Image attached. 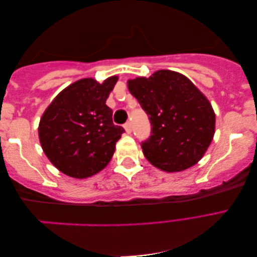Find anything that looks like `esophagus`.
<instances>
[{"label": "esophagus", "mask_w": 257, "mask_h": 257, "mask_svg": "<svg viewBox=\"0 0 257 257\" xmlns=\"http://www.w3.org/2000/svg\"><path fill=\"white\" fill-rule=\"evenodd\" d=\"M124 128H125V131H126V133H131V131H132V130H131V123H130V121H128V123H125L124 124Z\"/></svg>", "instance_id": "esophagus-1"}]
</instances>
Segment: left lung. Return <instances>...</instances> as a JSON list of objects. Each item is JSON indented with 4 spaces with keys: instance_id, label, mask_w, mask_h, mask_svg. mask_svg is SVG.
Masks as SVG:
<instances>
[{
    "instance_id": "1",
    "label": "left lung",
    "mask_w": 257,
    "mask_h": 257,
    "mask_svg": "<svg viewBox=\"0 0 257 257\" xmlns=\"http://www.w3.org/2000/svg\"><path fill=\"white\" fill-rule=\"evenodd\" d=\"M127 87L153 126L150 138L141 144L145 157L168 173L198 163L215 133V112L198 87L167 69L128 79Z\"/></svg>"
}]
</instances>
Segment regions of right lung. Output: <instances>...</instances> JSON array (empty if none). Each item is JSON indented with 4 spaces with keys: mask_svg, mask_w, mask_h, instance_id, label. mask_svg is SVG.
<instances>
[{
    "mask_svg": "<svg viewBox=\"0 0 257 257\" xmlns=\"http://www.w3.org/2000/svg\"><path fill=\"white\" fill-rule=\"evenodd\" d=\"M118 81L82 78L62 90L45 109L39 124L40 142L46 157L62 173L86 179L110 162L124 128L112 123L106 104Z\"/></svg>",
    "mask_w": 257,
    "mask_h": 257,
    "instance_id": "1",
    "label": "right lung"
}]
</instances>
